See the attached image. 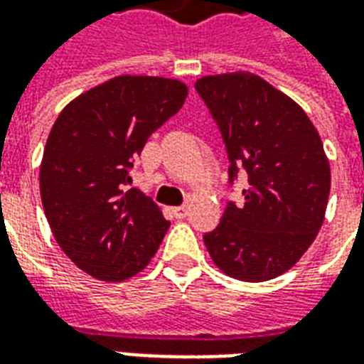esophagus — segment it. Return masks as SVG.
<instances>
[{
  "label": "esophagus",
  "instance_id": "1",
  "mask_svg": "<svg viewBox=\"0 0 364 364\" xmlns=\"http://www.w3.org/2000/svg\"><path fill=\"white\" fill-rule=\"evenodd\" d=\"M171 213H173V216L177 218V220H183V218H187V216H189V206H177V208H173Z\"/></svg>",
  "mask_w": 364,
  "mask_h": 364
}]
</instances>
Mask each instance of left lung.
I'll use <instances>...</instances> for the list:
<instances>
[{
	"label": "left lung",
	"mask_w": 364,
	"mask_h": 364,
	"mask_svg": "<svg viewBox=\"0 0 364 364\" xmlns=\"http://www.w3.org/2000/svg\"><path fill=\"white\" fill-rule=\"evenodd\" d=\"M218 122L230 158V183L247 173L244 205L228 203L205 234L214 265L237 281L287 273L318 236L331 171L318 130L282 91L250 72L205 75L195 83Z\"/></svg>",
	"instance_id": "obj_1"
}]
</instances>
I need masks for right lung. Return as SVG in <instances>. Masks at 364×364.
Wrapping results in <instances>:
<instances>
[{
    "mask_svg": "<svg viewBox=\"0 0 364 364\" xmlns=\"http://www.w3.org/2000/svg\"><path fill=\"white\" fill-rule=\"evenodd\" d=\"M187 93L179 80L117 75L58 114L41 161V198L54 240L83 273L127 281L158 252L169 222L142 191H127L128 169Z\"/></svg>",
    "mask_w": 364,
    "mask_h": 364,
    "instance_id": "obj_1",
    "label": "right lung"
}]
</instances>
